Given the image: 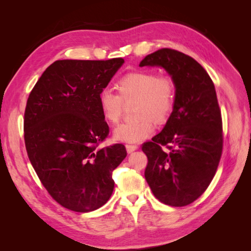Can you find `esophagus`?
Instances as JSON below:
<instances>
[{"label": "esophagus", "instance_id": "34e87169", "mask_svg": "<svg viewBox=\"0 0 251 251\" xmlns=\"http://www.w3.org/2000/svg\"><path fill=\"white\" fill-rule=\"evenodd\" d=\"M126 148L127 153H132V151H134L138 149V146H137V144H126Z\"/></svg>", "mask_w": 251, "mask_h": 251}]
</instances>
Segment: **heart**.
<instances>
[{"label":"heart","mask_w":251,"mask_h":251,"mask_svg":"<svg viewBox=\"0 0 251 251\" xmlns=\"http://www.w3.org/2000/svg\"><path fill=\"white\" fill-rule=\"evenodd\" d=\"M119 94L103 89L98 95V103L103 118L116 124L123 115L124 101L137 100V119L120 124L114 130V137L120 141L137 142L147 138L155 130L154 118L164 123L172 114L176 101V87L166 74L151 71H135L126 74L117 83Z\"/></svg>","instance_id":"heart-1"}]
</instances>
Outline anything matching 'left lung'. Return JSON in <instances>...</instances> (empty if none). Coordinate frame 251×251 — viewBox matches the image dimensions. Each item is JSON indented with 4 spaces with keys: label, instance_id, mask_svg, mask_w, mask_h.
Segmentation results:
<instances>
[{
    "label": "left lung",
    "instance_id": "left-lung-1",
    "mask_svg": "<svg viewBox=\"0 0 251 251\" xmlns=\"http://www.w3.org/2000/svg\"><path fill=\"white\" fill-rule=\"evenodd\" d=\"M139 66L163 67L176 87L168 123L141 147L148 157L144 177L159 201L186 206L206 191L222 156L223 126L215 85L197 60L174 49L151 53Z\"/></svg>",
    "mask_w": 251,
    "mask_h": 251
}]
</instances>
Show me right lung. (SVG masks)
Wrapping results in <instances>:
<instances>
[{"mask_svg":"<svg viewBox=\"0 0 251 251\" xmlns=\"http://www.w3.org/2000/svg\"><path fill=\"white\" fill-rule=\"evenodd\" d=\"M125 63L63 59L50 65L29 94L24 115L28 158L49 195L63 207L88 212L107 203L124 144L100 148L109 126L100 91Z\"/></svg>","mask_w":251,"mask_h":251,"instance_id":"right-lung-1","label":"right lung"}]
</instances>
